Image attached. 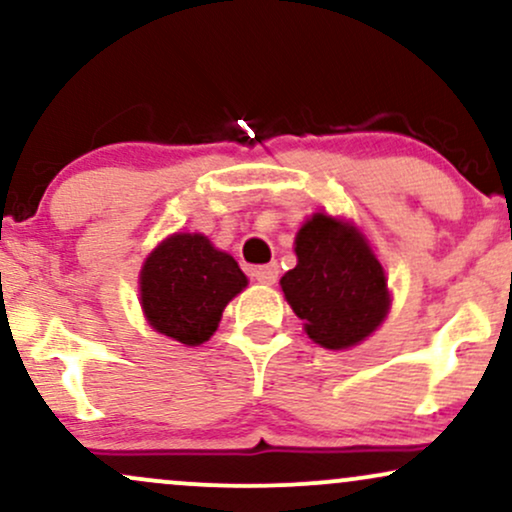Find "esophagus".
Instances as JSON below:
<instances>
[{"mask_svg":"<svg viewBox=\"0 0 512 512\" xmlns=\"http://www.w3.org/2000/svg\"><path fill=\"white\" fill-rule=\"evenodd\" d=\"M252 276H255L260 284H274L276 279H279V264L276 262H269V264H262V267H255L252 269Z\"/></svg>","mask_w":512,"mask_h":512,"instance_id":"34e87169","label":"esophagus"}]
</instances>
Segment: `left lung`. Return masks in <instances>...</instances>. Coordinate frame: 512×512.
Instances as JSON below:
<instances>
[{
  "instance_id": "obj_1",
  "label": "left lung",
  "mask_w": 512,
  "mask_h": 512,
  "mask_svg": "<svg viewBox=\"0 0 512 512\" xmlns=\"http://www.w3.org/2000/svg\"><path fill=\"white\" fill-rule=\"evenodd\" d=\"M296 255L281 289L315 344L349 349L385 320V272L354 226L315 214L298 231Z\"/></svg>"
}]
</instances>
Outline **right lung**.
<instances>
[{
    "mask_svg": "<svg viewBox=\"0 0 512 512\" xmlns=\"http://www.w3.org/2000/svg\"><path fill=\"white\" fill-rule=\"evenodd\" d=\"M142 308L156 332L197 346L219 327L226 303L248 286L238 262L199 233H178L142 269Z\"/></svg>",
    "mask_w": 512,
    "mask_h": 512,
    "instance_id": "add662e5",
    "label": "right lung"
}]
</instances>
